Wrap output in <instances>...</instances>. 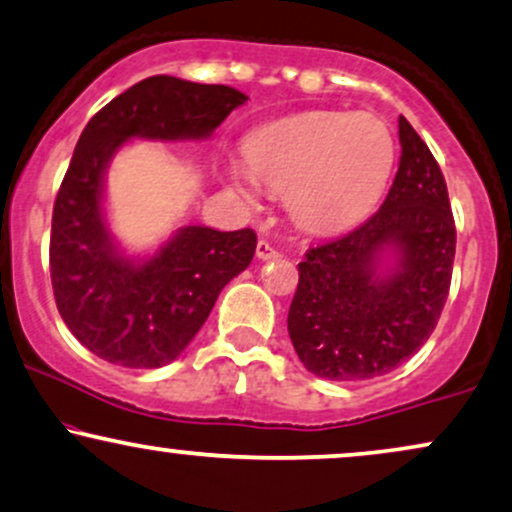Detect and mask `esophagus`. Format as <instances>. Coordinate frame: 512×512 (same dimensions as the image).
I'll use <instances>...</instances> for the list:
<instances>
[{"instance_id":"obj_1","label":"esophagus","mask_w":512,"mask_h":512,"mask_svg":"<svg viewBox=\"0 0 512 512\" xmlns=\"http://www.w3.org/2000/svg\"><path fill=\"white\" fill-rule=\"evenodd\" d=\"M255 252H257V257H260V260H276V257H279V252H276L272 245L267 243V240H260Z\"/></svg>"}]
</instances>
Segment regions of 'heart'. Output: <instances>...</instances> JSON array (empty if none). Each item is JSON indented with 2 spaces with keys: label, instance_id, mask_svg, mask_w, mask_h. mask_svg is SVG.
Returning <instances> with one entry per match:
<instances>
[{
  "label": "heart",
  "instance_id": "1",
  "mask_svg": "<svg viewBox=\"0 0 512 512\" xmlns=\"http://www.w3.org/2000/svg\"><path fill=\"white\" fill-rule=\"evenodd\" d=\"M396 145L384 121L355 112H310L248 140V164H233L231 188L257 205L262 186L288 195L295 224L312 233L355 224L389 181Z\"/></svg>",
  "mask_w": 512,
  "mask_h": 512
}]
</instances>
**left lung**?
Returning a JSON list of instances; mask_svg holds the SVG:
<instances>
[{
	"instance_id": "1",
	"label": "left lung",
	"mask_w": 512,
	"mask_h": 512,
	"mask_svg": "<svg viewBox=\"0 0 512 512\" xmlns=\"http://www.w3.org/2000/svg\"><path fill=\"white\" fill-rule=\"evenodd\" d=\"M384 205L305 252L288 336L307 372L331 381L389 374L432 336L451 288L455 221L436 159L405 116Z\"/></svg>"
}]
</instances>
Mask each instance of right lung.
Returning <instances> with one entry per match:
<instances>
[{"label": "right lung", "mask_w": 512, "mask_h": 512, "mask_svg": "<svg viewBox=\"0 0 512 512\" xmlns=\"http://www.w3.org/2000/svg\"><path fill=\"white\" fill-rule=\"evenodd\" d=\"M245 100L229 85L152 76L114 97L80 133L54 200L49 272L64 324L102 360L131 369L174 362L257 248L252 229L183 226L155 255L126 257L104 219V171L133 138H209Z\"/></svg>", "instance_id": "right-lung-1"}]
</instances>
